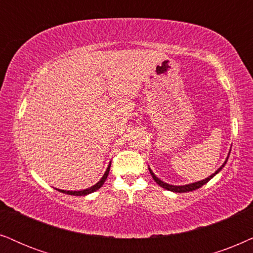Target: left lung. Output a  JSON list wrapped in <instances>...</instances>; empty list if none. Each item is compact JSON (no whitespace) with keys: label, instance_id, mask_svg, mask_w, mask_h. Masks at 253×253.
I'll return each mask as SVG.
<instances>
[{"label":"left lung","instance_id":"8db88e82","mask_svg":"<svg viewBox=\"0 0 253 253\" xmlns=\"http://www.w3.org/2000/svg\"><path fill=\"white\" fill-rule=\"evenodd\" d=\"M228 157H229V155H228ZM228 157H227V160L224 161V163L222 164V166H221L220 168H218V169H217L216 171H215V172H214L213 174H211V176H210L208 178H205V179L200 180V181H195V183H192V184H188V185H181V186H174V185H170V184L164 183V181H162V180L160 179V178H157L156 176H155L153 171L150 170V168H149V172H150L151 176H153L154 180L156 181V183H157L158 185H160L161 187L166 188V190H168V191L176 192V193H184V192H191V191L198 190V188H200L201 186H203V185L208 183V181H210V180L211 179V178H213V177L215 176V174L220 172V171L222 170V168H223V167L225 166V163H227V161H228Z\"/></svg>","mask_w":253,"mask_h":253}]
</instances>
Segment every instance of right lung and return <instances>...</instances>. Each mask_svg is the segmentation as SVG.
Wrapping results in <instances>:
<instances>
[{
    "label": "right lung",
    "mask_w": 253,
    "mask_h": 253,
    "mask_svg": "<svg viewBox=\"0 0 253 253\" xmlns=\"http://www.w3.org/2000/svg\"><path fill=\"white\" fill-rule=\"evenodd\" d=\"M110 168H111V163L109 164V167H107V169L105 171V173H104V176L102 177V179H100L98 183H97L96 185H93V186L86 188V190H82V191H65V190H59V188H55V190H58L60 192H62V193H66V194H70V195H86V194H90L92 193V192H95L97 190H99L100 187L103 186L104 181L106 180L107 176H109V172H110Z\"/></svg>",
    "instance_id": "right-lung-1"
}]
</instances>
